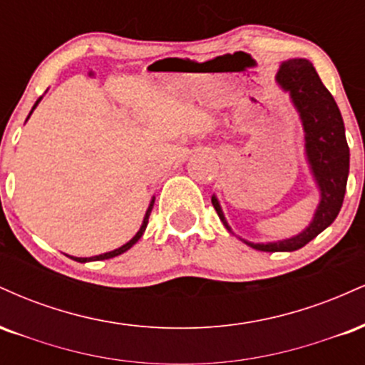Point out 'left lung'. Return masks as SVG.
Wrapping results in <instances>:
<instances>
[{"label":"left lung","mask_w":365,"mask_h":365,"mask_svg":"<svg viewBox=\"0 0 365 365\" xmlns=\"http://www.w3.org/2000/svg\"><path fill=\"white\" fill-rule=\"evenodd\" d=\"M276 81L284 91H290L293 104L300 113L305 130V153L309 165L321 190V202L312 223L300 235L274 244H249L262 252H292L302 249L322 230L336 220L346 190L350 168V150L345 139V125L331 92L321 82L312 63L307 60H288L282 63ZM217 216L226 225L223 211L212 197ZM232 232V230H230Z\"/></svg>","instance_id":"1"}]
</instances>
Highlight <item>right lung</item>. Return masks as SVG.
Returning <instances> with one entry per match:
<instances>
[{
  "label": "right lung",
  "mask_w": 365,
  "mask_h": 365,
  "mask_svg": "<svg viewBox=\"0 0 365 365\" xmlns=\"http://www.w3.org/2000/svg\"><path fill=\"white\" fill-rule=\"evenodd\" d=\"M39 101H41V99H37L36 104H34V108L37 106V103H39ZM34 108H32V110H34ZM31 113H32V111H31ZM29 116H31V115H29ZM153 206H154V199L150 200V206H149V209H148V212H145L144 223H142L140 230H139V232H137V235L133 237L132 240H130V242H127V244H125V245H121L120 249L111 250V252H106V254H101V255H96V257H72L73 261H78V262H87V261H103V259H111V257H116V255H120V254L127 252V250L130 249V247H132L133 244H135V242L139 240V238L142 237V233H144L145 226H148V223H149V216H150V211H153Z\"/></svg>",
  "instance_id": "1"
}]
</instances>
